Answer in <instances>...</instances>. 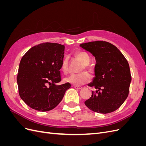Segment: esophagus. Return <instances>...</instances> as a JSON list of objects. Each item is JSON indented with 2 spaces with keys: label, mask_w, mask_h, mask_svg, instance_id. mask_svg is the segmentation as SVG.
<instances>
[{
  "label": "esophagus",
  "mask_w": 146,
  "mask_h": 146,
  "mask_svg": "<svg viewBox=\"0 0 146 146\" xmlns=\"http://www.w3.org/2000/svg\"><path fill=\"white\" fill-rule=\"evenodd\" d=\"M74 88H76L77 90H81L82 87V86H74Z\"/></svg>",
  "instance_id": "1"
}]
</instances>
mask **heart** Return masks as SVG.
Instances as JSON below:
<instances>
[{
	"mask_svg": "<svg viewBox=\"0 0 146 146\" xmlns=\"http://www.w3.org/2000/svg\"><path fill=\"white\" fill-rule=\"evenodd\" d=\"M76 56L81 62L85 65L84 68L82 69V70L85 69V70H89L90 68L86 65L90 63L91 59L90 57L86 52L83 51H78L76 54ZM61 70L64 74H66L68 71V60L67 58H65L61 66ZM91 80V77L90 75L86 72H83L80 74L75 75L72 74L64 78V82L71 83L74 85H82L84 84L89 83Z\"/></svg>",
	"mask_w": 146,
	"mask_h": 146,
	"instance_id": "1",
	"label": "heart"
}]
</instances>
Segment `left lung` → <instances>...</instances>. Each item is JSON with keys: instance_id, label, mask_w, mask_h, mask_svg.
<instances>
[{"instance_id": "obj_1", "label": "left lung", "mask_w": 146, "mask_h": 146, "mask_svg": "<svg viewBox=\"0 0 146 146\" xmlns=\"http://www.w3.org/2000/svg\"><path fill=\"white\" fill-rule=\"evenodd\" d=\"M80 46L90 52L96 59L91 97L85 102L94 112L109 113L118 109L127 98L131 80L129 63L118 48L106 41L83 43Z\"/></svg>"}]
</instances>
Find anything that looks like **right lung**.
<instances>
[{"label": "right lung", "mask_w": 146, "mask_h": 146, "mask_svg": "<svg viewBox=\"0 0 146 146\" xmlns=\"http://www.w3.org/2000/svg\"><path fill=\"white\" fill-rule=\"evenodd\" d=\"M64 54V46L44 42L30 48L23 56L17 82L21 98L30 108L40 111L54 109L71 86L69 83L55 85L61 80Z\"/></svg>", "instance_id": "add662e5"}]
</instances>
